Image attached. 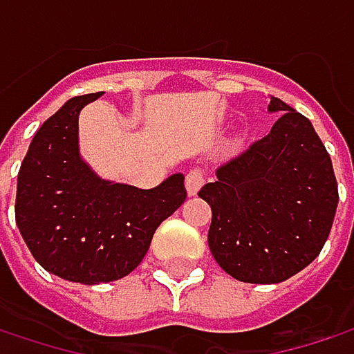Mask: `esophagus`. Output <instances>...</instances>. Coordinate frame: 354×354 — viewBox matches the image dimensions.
I'll list each match as a JSON object with an SVG mask.
<instances>
[{
	"label": "esophagus",
	"instance_id": "34e87169",
	"mask_svg": "<svg viewBox=\"0 0 354 354\" xmlns=\"http://www.w3.org/2000/svg\"><path fill=\"white\" fill-rule=\"evenodd\" d=\"M184 182H186L188 194H196L198 188H201L203 182H205V174H203V170H190V172L186 174V178H184Z\"/></svg>",
	"mask_w": 354,
	"mask_h": 354
}]
</instances>
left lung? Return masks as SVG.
Instances as JSON below:
<instances>
[{"instance_id": "left-lung-1", "label": "left lung", "mask_w": 354, "mask_h": 354, "mask_svg": "<svg viewBox=\"0 0 354 354\" xmlns=\"http://www.w3.org/2000/svg\"><path fill=\"white\" fill-rule=\"evenodd\" d=\"M270 133L221 164L198 196L211 205L209 248L238 281L272 285L304 270L332 230L338 184L312 122L279 98Z\"/></svg>"}]
</instances>
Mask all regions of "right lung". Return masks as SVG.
Returning <instances> with one entry per match:
<instances>
[{
  "instance_id": "right-lung-1",
  "label": "right lung",
  "mask_w": 354,
  "mask_h": 354,
  "mask_svg": "<svg viewBox=\"0 0 354 354\" xmlns=\"http://www.w3.org/2000/svg\"><path fill=\"white\" fill-rule=\"evenodd\" d=\"M100 96L71 98L42 122L20 166L16 192V223L36 262L84 285L135 270L160 223L186 198L182 174L143 190L92 172L80 156L77 118Z\"/></svg>"
}]
</instances>
